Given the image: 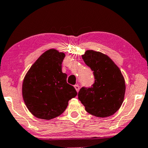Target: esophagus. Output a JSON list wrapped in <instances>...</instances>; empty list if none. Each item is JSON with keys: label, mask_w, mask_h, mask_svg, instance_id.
<instances>
[{"label": "esophagus", "mask_w": 148, "mask_h": 148, "mask_svg": "<svg viewBox=\"0 0 148 148\" xmlns=\"http://www.w3.org/2000/svg\"><path fill=\"white\" fill-rule=\"evenodd\" d=\"M74 88H75L76 89V90L77 91V92H79V85H75V86H74Z\"/></svg>", "instance_id": "obj_1"}]
</instances>
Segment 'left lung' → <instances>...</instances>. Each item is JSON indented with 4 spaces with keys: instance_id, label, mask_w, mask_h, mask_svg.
<instances>
[{
    "instance_id": "obj_1",
    "label": "left lung",
    "mask_w": 148,
    "mask_h": 148,
    "mask_svg": "<svg viewBox=\"0 0 148 148\" xmlns=\"http://www.w3.org/2000/svg\"><path fill=\"white\" fill-rule=\"evenodd\" d=\"M82 58L93 72L95 81L90 87H82L78 98L88 113L106 118L118 111L123 102L125 82L120 69L108 56L88 50Z\"/></svg>"
}]
</instances>
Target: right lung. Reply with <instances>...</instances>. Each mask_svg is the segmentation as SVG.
<instances>
[{"mask_svg":"<svg viewBox=\"0 0 148 148\" xmlns=\"http://www.w3.org/2000/svg\"><path fill=\"white\" fill-rule=\"evenodd\" d=\"M65 55L49 49L40 56L25 75L22 86L24 102L37 118L51 120L64 111L69 100L77 95L62 72Z\"/></svg>","mask_w":148,"mask_h":148,"instance_id":"right-lung-1","label":"right lung"}]
</instances>
